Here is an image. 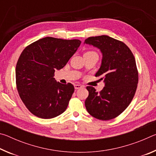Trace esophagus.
I'll return each mask as SVG.
<instances>
[{
  "mask_svg": "<svg viewBox=\"0 0 156 156\" xmlns=\"http://www.w3.org/2000/svg\"><path fill=\"white\" fill-rule=\"evenodd\" d=\"M83 85H82V84H74V87L76 89H81L83 87Z\"/></svg>",
  "mask_w": 156,
  "mask_h": 156,
  "instance_id": "34e87169",
  "label": "esophagus"
}]
</instances>
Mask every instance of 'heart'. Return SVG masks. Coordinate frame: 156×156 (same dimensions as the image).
I'll return each instance as SVG.
<instances>
[{"label":"heart","instance_id":"heart-1","mask_svg":"<svg viewBox=\"0 0 156 156\" xmlns=\"http://www.w3.org/2000/svg\"><path fill=\"white\" fill-rule=\"evenodd\" d=\"M87 52H93V51H87ZM87 53V52H86Z\"/></svg>","mask_w":156,"mask_h":156}]
</instances>
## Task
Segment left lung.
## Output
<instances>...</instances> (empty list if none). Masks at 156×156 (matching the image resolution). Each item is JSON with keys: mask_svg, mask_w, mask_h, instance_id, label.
I'll return each instance as SVG.
<instances>
[{"mask_svg": "<svg viewBox=\"0 0 156 156\" xmlns=\"http://www.w3.org/2000/svg\"><path fill=\"white\" fill-rule=\"evenodd\" d=\"M84 43L100 49L101 66L96 77L101 76L105 87L100 92L87 86L84 102L88 113L101 120L113 119L121 114L133 100L138 83V72L131 49L122 41L102 35L87 38Z\"/></svg>", "mask_w": 156, "mask_h": 156, "instance_id": "obj_1", "label": "left lung"}]
</instances>
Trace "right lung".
Returning <instances> with one entry per match:
<instances>
[{
  "label": "right lung",
  "mask_w": 156,
  "mask_h": 156,
  "mask_svg": "<svg viewBox=\"0 0 156 156\" xmlns=\"http://www.w3.org/2000/svg\"><path fill=\"white\" fill-rule=\"evenodd\" d=\"M80 43L78 39L45 37L21 53L16 67V83L21 100L34 115L50 119L67 109L74 87L57 82L54 72L65 67Z\"/></svg>",
  "instance_id": "1"
}]
</instances>
